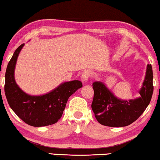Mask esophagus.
<instances>
[{
  "label": "esophagus",
  "instance_id": "1",
  "mask_svg": "<svg viewBox=\"0 0 160 160\" xmlns=\"http://www.w3.org/2000/svg\"><path fill=\"white\" fill-rule=\"evenodd\" d=\"M91 77V72L88 70H86L83 72L82 74V79L83 82H87L88 80V78Z\"/></svg>",
  "mask_w": 160,
  "mask_h": 160
}]
</instances>
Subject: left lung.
I'll return each instance as SVG.
<instances>
[{
	"label": "left lung",
	"mask_w": 160,
	"mask_h": 160,
	"mask_svg": "<svg viewBox=\"0 0 160 160\" xmlns=\"http://www.w3.org/2000/svg\"><path fill=\"white\" fill-rule=\"evenodd\" d=\"M93 88L92 109L99 123L112 127L128 126L141 116L151 101L154 90L152 65H147L145 78L139 92L140 97L137 99H118L101 82L93 83Z\"/></svg>",
	"instance_id": "left-lung-1"
}]
</instances>
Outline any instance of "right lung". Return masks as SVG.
I'll return each instance as SVG.
<instances>
[{
	"mask_svg": "<svg viewBox=\"0 0 160 160\" xmlns=\"http://www.w3.org/2000/svg\"><path fill=\"white\" fill-rule=\"evenodd\" d=\"M24 43L15 51L7 66L5 94L12 110L27 124L40 127L53 124L62 116L66 102L76 91L82 87L80 81L61 83L48 94L31 96L21 90L14 78V71L19 53Z\"/></svg>",
	"mask_w": 160,
	"mask_h": 160,
	"instance_id": "right-lung-1",
	"label": "right lung"
}]
</instances>
